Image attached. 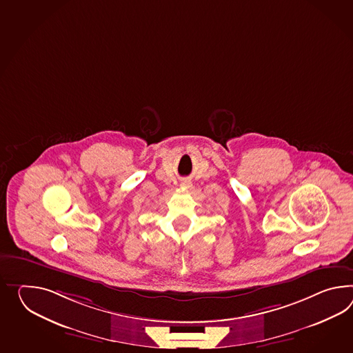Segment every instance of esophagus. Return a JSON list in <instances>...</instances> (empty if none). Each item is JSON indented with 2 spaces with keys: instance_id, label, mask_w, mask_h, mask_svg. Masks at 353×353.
Segmentation results:
<instances>
[{
  "instance_id": "1",
  "label": "esophagus",
  "mask_w": 353,
  "mask_h": 353,
  "mask_svg": "<svg viewBox=\"0 0 353 353\" xmlns=\"http://www.w3.org/2000/svg\"><path fill=\"white\" fill-rule=\"evenodd\" d=\"M182 186H183V188H190V186H191V182H190V181H185V182H182Z\"/></svg>"
}]
</instances>
